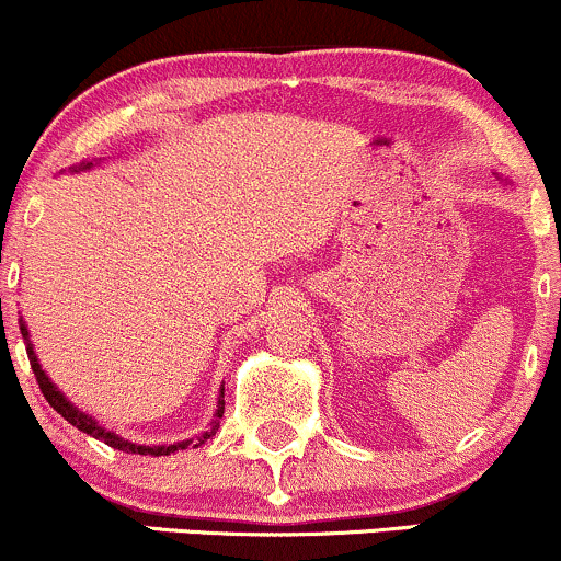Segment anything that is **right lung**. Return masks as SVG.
Segmentation results:
<instances>
[{"instance_id":"1","label":"right lung","mask_w":561,"mask_h":561,"mask_svg":"<svg viewBox=\"0 0 561 561\" xmlns=\"http://www.w3.org/2000/svg\"><path fill=\"white\" fill-rule=\"evenodd\" d=\"M88 165H90V162H88ZM88 165H85V168H88ZM21 334H23V340H28V331H26V327H23V323H21ZM26 353H28V360H32V369H34V377H37V385H39L42 396H45L47 403H50V407L56 409V412L61 414L64 420H69L71 425H77V431L88 433V436H93V438H101V442L110 444V447H114V449H123V451H138V455H154V457H160V455H171V451H179V449L190 447V444H192V442H184V444H171V447H138V444H130V442H125V438H119L117 433L104 431V427L95 425V420H90L88 414L77 412V407H71V403L64 399L61 390H58L56 385H53L50 379H47L45 371L39 369L37 355H34V347H32V345H26ZM221 414H225V396H221V399H219V409H216V417H221ZM216 425H219V420H214V427H210V431L203 433V436L197 438V444L206 442V438L210 436V433L216 431ZM197 444H195V447H197Z\"/></svg>"}]
</instances>
